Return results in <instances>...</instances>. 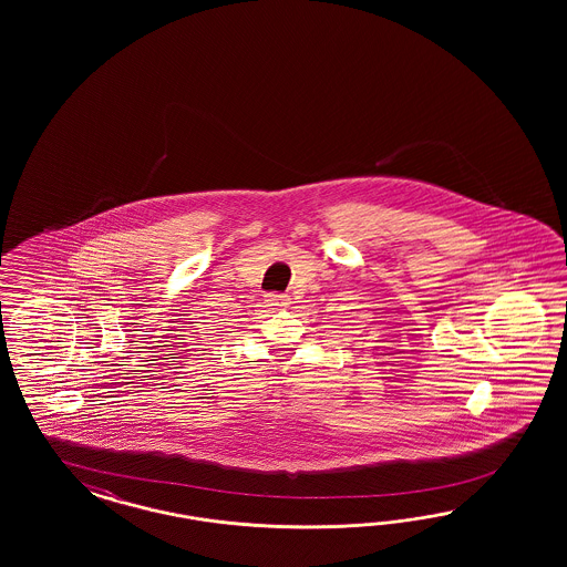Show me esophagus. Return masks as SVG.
<instances>
[{"label": "esophagus", "mask_w": 567, "mask_h": 567, "mask_svg": "<svg viewBox=\"0 0 567 567\" xmlns=\"http://www.w3.org/2000/svg\"><path fill=\"white\" fill-rule=\"evenodd\" d=\"M264 301L268 303V308H287L289 306V297L287 295H278V292H268L264 295Z\"/></svg>", "instance_id": "obj_1"}]
</instances>
